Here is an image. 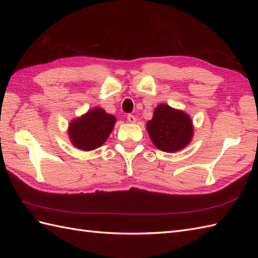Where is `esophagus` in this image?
I'll return each mask as SVG.
<instances>
[{"instance_id": "1", "label": "esophagus", "mask_w": 258, "mask_h": 258, "mask_svg": "<svg viewBox=\"0 0 258 258\" xmlns=\"http://www.w3.org/2000/svg\"><path fill=\"white\" fill-rule=\"evenodd\" d=\"M127 120L130 123H135L136 122V117L134 116V115H132V114H128L127 115Z\"/></svg>"}]
</instances>
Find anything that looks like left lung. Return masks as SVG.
<instances>
[{"label":"left lung","mask_w":258,"mask_h":258,"mask_svg":"<svg viewBox=\"0 0 258 258\" xmlns=\"http://www.w3.org/2000/svg\"><path fill=\"white\" fill-rule=\"evenodd\" d=\"M146 127L157 149L168 153L183 150L193 136V125L188 115L166 104H161L155 108Z\"/></svg>","instance_id":"left-lung-1"}]
</instances>
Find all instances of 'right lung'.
Returning a JSON list of instances; mask_svg holds the SVG:
<instances>
[{"mask_svg":"<svg viewBox=\"0 0 258 258\" xmlns=\"http://www.w3.org/2000/svg\"><path fill=\"white\" fill-rule=\"evenodd\" d=\"M114 124L113 115L101 108H94L70 124V139L78 149L93 151L107 140Z\"/></svg>","mask_w":258,"mask_h":258,"instance_id":"1","label":"right lung"}]
</instances>
